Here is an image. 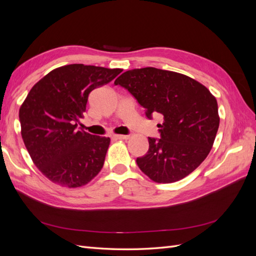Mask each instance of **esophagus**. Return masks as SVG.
Segmentation results:
<instances>
[{
  "label": "esophagus",
  "mask_w": 256,
  "mask_h": 256,
  "mask_svg": "<svg viewBox=\"0 0 256 256\" xmlns=\"http://www.w3.org/2000/svg\"><path fill=\"white\" fill-rule=\"evenodd\" d=\"M114 138H118V140H128L130 136H124V134H115Z\"/></svg>",
  "instance_id": "esophagus-1"
}]
</instances>
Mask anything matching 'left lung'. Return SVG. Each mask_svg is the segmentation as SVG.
I'll list each match as a JSON object with an SVG mask.
<instances>
[{
  "label": "left lung",
  "mask_w": 256,
  "mask_h": 256,
  "mask_svg": "<svg viewBox=\"0 0 256 256\" xmlns=\"http://www.w3.org/2000/svg\"><path fill=\"white\" fill-rule=\"evenodd\" d=\"M146 110L164 116L161 138H148L150 148L138 158L141 171L158 184L182 180L202 164L214 145L220 118L216 97L190 76L154 67L131 69L115 80Z\"/></svg>",
  "instance_id": "obj_1"
}]
</instances>
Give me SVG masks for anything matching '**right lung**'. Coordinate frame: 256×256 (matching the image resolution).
I'll return each mask as SVG.
<instances>
[{"instance_id": "add662e5", "label": "right lung", "mask_w": 256, "mask_h": 256, "mask_svg": "<svg viewBox=\"0 0 256 256\" xmlns=\"http://www.w3.org/2000/svg\"><path fill=\"white\" fill-rule=\"evenodd\" d=\"M122 72L65 65L30 88L19 110L21 136L33 164L52 182L78 188L102 171L110 138L76 130V122L86 110L90 92Z\"/></svg>"}]
</instances>
